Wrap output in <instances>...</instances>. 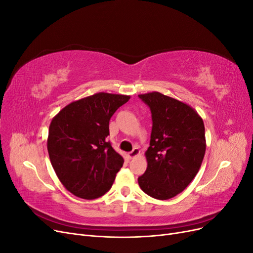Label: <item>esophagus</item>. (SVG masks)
Segmentation results:
<instances>
[{"mask_svg": "<svg viewBox=\"0 0 253 253\" xmlns=\"http://www.w3.org/2000/svg\"><path fill=\"white\" fill-rule=\"evenodd\" d=\"M139 153H140V151H139L138 148H134L131 152L127 153V157H128L129 159H132V158H134V157H136L137 155H138Z\"/></svg>", "mask_w": 253, "mask_h": 253, "instance_id": "34e87169", "label": "esophagus"}]
</instances>
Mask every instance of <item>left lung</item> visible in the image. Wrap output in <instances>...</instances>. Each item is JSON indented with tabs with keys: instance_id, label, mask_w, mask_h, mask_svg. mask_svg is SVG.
<instances>
[{
	"instance_id": "left-lung-1",
	"label": "left lung",
	"mask_w": 253,
	"mask_h": 253,
	"mask_svg": "<svg viewBox=\"0 0 253 253\" xmlns=\"http://www.w3.org/2000/svg\"><path fill=\"white\" fill-rule=\"evenodd\" d=\"M152 114L148 168L138 177L141 190L156 200L182 192L200 170L206 152L203 119L191 106L153 91L138 95Z\"/></svg>"
}]
</instances>
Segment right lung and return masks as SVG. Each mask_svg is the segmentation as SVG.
<instances>
[{"label": "right lung", "instance_id": "add662e5", "mask_svg": "<svg viewBox=\"0 0 253 253\" xmlns=\"http://www.w3.org/2000/svg\"><path fill=\"white\" fill-rule=\"evenodd\" d=\"M129 96L98 93L66 105L49 126L47 150L62 185L94 200L112 188L124 158L108 140L110 119Z\"/></svg>", "mask_w": 253, "mask_h": 253}]
</instances>
